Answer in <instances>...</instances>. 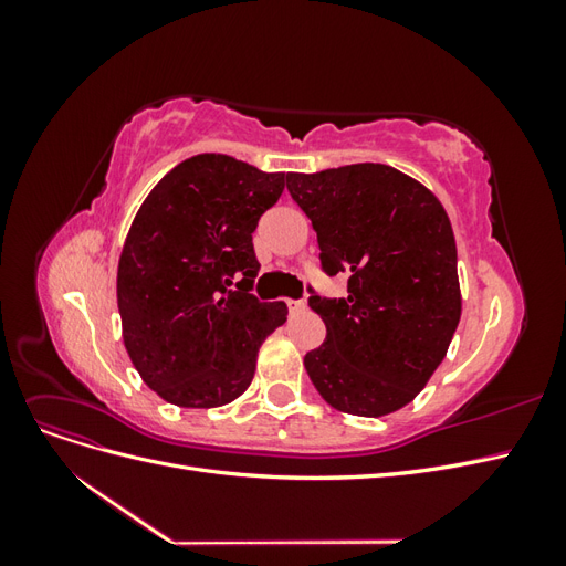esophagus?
<instances>
[{"instance_id": "1", "label": "esophagus", "mask_w": 566, "mask_h": 566, "mask_svg": "<svg viewBox=\"0 0 566 566\" xmlns=\"http://www.w3.org/2000/svg\"><path fill=\"white\" fill-rule=\"evenodd\" d=\"M304 306H306V304H304V300H287V310L293 312V314H295V312H302Z\"/></svg>"}]
</instances>
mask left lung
I'll use <instances>...</instances> for the list:
<instances>
[{
    "mask_svg": "<svg viewBox=\"0 0 566 566\" xmlns=\"http://www.w3.org/2000/svg\"><path fill=\"white\" fill-rule=\"evenodd\" d=\"M285 181L312 219L321 269L349 273L347 297L310 287L325 339L304 356V368L333 408L364 418L394 413L432 378L460 321L447 210L422 184L378 163L287 172Z\"/></svg>",
    "mask_w": 566,
    "mask_h": 566,
    "instance_id": "left-lung-1",
    "label": "left lung"
}]
</instances>
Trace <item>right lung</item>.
<instances>
[{
	"mask_svg": "<svg viewBox=\"0 0 566 566\" xmlns=\"http://www.w3.org/2000/svg\"><path fill=\"white\" fill-rule=\"evenodd\" d=\"M283 172L221 153L179 163L136 212L117 264L123 339L142 380L181 408H214L250 387L256 352L285 323L260 302L252 233Z\"/></svg>",
	"mask_w": 566,
	"mask_h": 566,
	"instance_id": "1",
	"label": "right lung"
}]
</instances>
